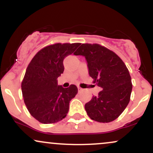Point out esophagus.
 <instances>
[{
    "mask_svg": "<svg viewBox=\"0 0 153 153\" xmlns=\"http://www.w3.org/2000/svg\"><path fill=\"white\" fill-rule=\"evenodd\" d=\"M78 92H81V91H82V89L81 88L78 87Z\"/></svg>",
    "mask_w": 153,
    "mask_h": 153,
    "instance_id": "esophagus-1",
    "label": "esophagus"
}]
</instances>
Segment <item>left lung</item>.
Returning a JSON list of instances; mask_svg holds the SVG:
<instances>
[{"mask_svg":"<svg viewBox=\"0 0 153 153\" xmlns=\"http://www.w3.org/2000/svg\"><path fill=\"white\" fill-rule=\"evenodd\" d=\"M74 54L85 57L89 75L101 88L98 96L85 103L87 114L99 122L115 120L130 100L132 84L127 66L114 52L98 44H82Z\"/></svg>","mask_w":153,"mask_h":153,"instance_id":"1","label":"left lung"}]
</instances>
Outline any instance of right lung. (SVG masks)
I'll use <instances>...</instances> for the list:
<instances>
[{"mask_svg": "<svg viewBox=\"0 0 153 153\" xmlns=\"http://www.w3.org/2000/svg\"><path fill=\"white\" fill-rule=\"evenodd\" d=\"M80 43L54 44L36 54L26 68L22 91L27 109L42 124L62 120L69 111V103L78 94V88H67L57 83L63 73V60L75 52Z\"/></svg>", "mask_w": 153, "mask_h": 153, "instance_id": "right-lung-1", "label": "right lung"}]
</instances>
